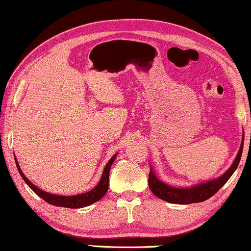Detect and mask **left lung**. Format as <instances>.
Here are the masks:
<instances>
[{
    "label": "left lung",
    "mask_w": 251,
    "mask_h": 251,
    "mask_svg": "<svg viewBox=\"0 0 251 251\" xmlns=\"http://www.w3.org/2000/svg\"><path fill=\"white\" fill-rule=\"evenodd\" d=\"M242 150L243 143L241 144V146H240L239 153L235 157L234 162H233L232 166L228 168V170L226 171L225 174H223L221 177L217 178V179L209 180L207 183L195 185V186L188 188L174 187L164 184L163 181H161L159 178L155 176L152 168H151L149 175V186L154 195H156V197L161 199V200L170 202V203L188 204L205 201L208 200L209 198H211L212 195L217 193L219 188L224 186V184L229 179V177L232 176L233 173H234L235 169L239 166L240 159H241L242 155Z\"/></svg>",
    "instance_id": "left-lung-1"
}]
</instances>
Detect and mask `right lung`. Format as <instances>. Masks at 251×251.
Listing matches in <instances>:
<instances>
[{
	"mask_svg": "<svg viewBox=\"0 0 251 251\" xmlns=\"http://www.w3.org/2000/svg\"><path fill=\"white\" fill-rule=\"evenodd\" d=\"M116 155H118V154H114V155L112 156V159L109 160L107 164L105 166L104 171H102V176L100 178V180H99L98 185L94 188V190L89 191V192H87V193L72 195V197H64V195L50 194V193H48V192H44L42 190H40L39 187H36L35 185H33L28 179H27L25 175L23 174L22 169H20V167H19L18 162H17V160H16V164H17V168H18L20 176H22L23 179L25 180V183L28 185V186L34 191V193H36L41 199H43V200L48 202V203L56 205V207H65V208L76 209V208L87 207V205H90L92 203H95V202L100 200V199L106 194V192H107V190H108L109 169H111V166H112V163L114 162Z\"/></svg>",
	"mask_w": 251,
	"mask_h": 251,
	"instance_id": "right-lung-1",
	"label": "right lung"
}]
</instances>
